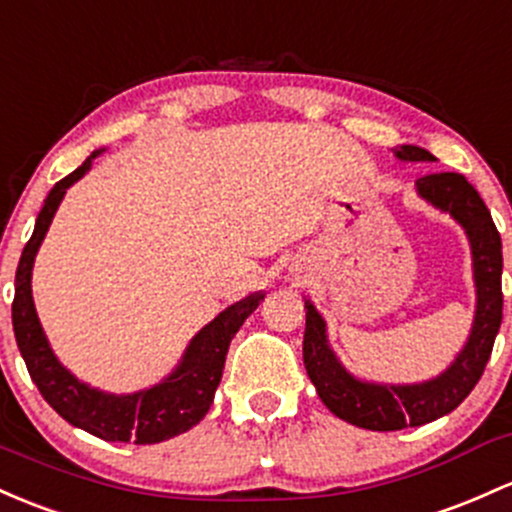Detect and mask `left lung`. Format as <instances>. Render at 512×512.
<instances>
[{
	"mask_svg": "<svg viewBox=\"0 0 512 512\" xmlns=\"http://www.w3.org/2000/svg\"><path fill=\"white\" fill-rule=\"evenodd\" d=\"M403 162H432L428 150L418 145L393 148ZM415 189L435 209L449 213L464 228L471 245L476 284V313L466 345L457 359L435 379L423 384H372L352 376L330 350L325 320L311 301H306V333L303 364L316 386L320 401L345 423L364 430L389 432L418 428L452 413L469 396L484 374L493 342L503 320V252L501 235L484 199L466 182L464 174L435 172L415 182Z\"/></svg>",
	"mask_w": 512,
	"mask_h": 512,
	"instance_id": "1",
	"label": "left lung"
}]
</instances>
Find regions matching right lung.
<instances>
[{
  "instance_id": "obj_1",
  "label": "right lung",
  "mask_w": 512,
  "mask_h": 512,
  "mask_svg": "<svg viewBox=\"0 0 512 512\" xmlns=\"http://www.w3.org/2000/svg\"><path fill=\"white\" fill-rule=\"evenodd\" d=\"M97 155H101V150H94L75 172L60 179L46 196L31 240L26 243L19 267H16L11 323H14L16 345L24 357L28 374L55 413L63 415L75 428L87 430L89 435H97L106 442L133 440L136 445H155V442L170 440L174 435L192 430L209 413L213 393L221 384L230 340L235 338L245 318L260 306L265 294L255 291L218 313L209 325H204L194 335L174 372L150 389L116 396V393L92 389L77 379L50 350L36 306H33L31 272L38 247L46 238L65 192L89 172Z\"/></svg>"
}]
</instances>
